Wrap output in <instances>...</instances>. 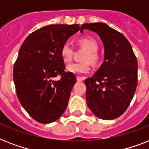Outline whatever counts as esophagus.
<instances>
[{"mask_svg": "<svg viewBox=\"0 0 149 149\" xmlns=\"http://www.w3.org/2000/svg\"><path fill=\"white\" fill-rule=\"evenodd\" d=\"M84 79H85V78H84V77H79V76H77V81H79V82L83 81V80H84Z\"/></svg>", "mask_w": 149, "mask_h": 149, "instance_id": "34e87169", "label": "esophagus"}]
</instances>
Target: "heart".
<instances>
[{
  "mask_svg": "<svg viewBox=\"0 0 149 149\" xmlns=\"http://www.w3.org/2000/svg\"><path fill=\"white\" fill-rule=\"evenodd\" d=\"M80 46L87 50V52L84 57V62L73 63L67 65L66 70L69 72L74 74H84L87 73L91 70L90 62L95 64L99 60L97 52L98 50V44L94 38L91 37H84L79 40ZM60 55L62 58L65 63H70L72 60L73 56V47L70 42H65L63 45L60 50Z\"/></svg>",
  "mask_w": 149,
  "mask_h": 149,
  "instance_id": "b5f03b06",
  "label": "heart"
}]
</instances>
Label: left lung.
<instances>
[{
	"mask_svg": "<svg viewBox=\"0 0 149 149\" xmlns=\"http://www.w3.org/2000/svg\"><path fill=\"white\" fill-rule=\"evenodd\" d=\"M100 36L104 61L93 77L85 79L86 104L97 118L113 120L124 113L138 83V62L132 45L122 34L104 23L82 24Z\"/></svg>",
	"mask_w": 149,
	"mask_h": 149,
	"instance_id": "8db88e82",
	"label": "left lung"
}]
</instances>
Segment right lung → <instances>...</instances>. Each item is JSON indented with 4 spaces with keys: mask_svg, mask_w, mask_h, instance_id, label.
<instances>
[{
    "mask_svg": "<svg viewBox=\"0 0 149 149\" xmlns=\"http://www.w3.org/2000/svg\"><path fill=\"white\" fill-rule=\"evenodd\" d=\"M79 24H50L30 34L20 48L13 70L17 98L34 120L49 124L67 107L75 75L65 72L63 45L79 31ZM60 75L59 81L53 79Z\"/></svg>",
    "mask_w": 149,
    "mask_h": 149,
    "instance_id": "1",
    "label": "right lung"
}]
</instances>
